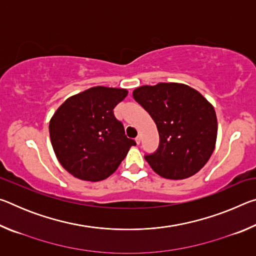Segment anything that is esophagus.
I'll return each instance as SVG.
<instances>
[{
	"label": "esophagus",
	"mask_w": 256,
	"mask_h": 256,
	"mask_svg": "<svg viewBox=\"0 0 256 256\" xmlns=\"http://www.w3.org/2000/svg\"><path fill=\"white\" fill-rule=\"evenodd\" d=\"M136 142L138 144H140V142H141V136H138L136 138Z\"/></svg>",
	"instance_id": "esophagus-1"
}]
</instances>
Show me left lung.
<instances>
[{"instance_id": "1", "label": "left lung", "mask_w": 256, "mask_h": 256, "mask_svg": "<svg viewBox=\"0 0 256 256\" xmlns=\"http://www.w3.org/2000/svg\"><path fill=\"white\" fill-rule=\"evenodd\" d=\"M154 120L159 146L144 158L158 175L184 180L204 166L214 150L216 116L211 104L188 86L158 84L133 92Z\"/></svg>"}]
</instances>
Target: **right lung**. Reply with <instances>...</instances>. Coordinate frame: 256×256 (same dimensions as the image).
Segmentation results:
<instances>
[{
	"label": "right lung",
	"instance_id": "add662e5",
	"mask_svg": "<svg viewBox=\"0 0 256 256\" xmlns=\"http://www.w3.org/2000/svg\"><path fill=\"white\" fill-rule=\"evenodd\" d=\"M125 89L94 86L66 99L50 122V136L60 164L76 178L98 182L114 172L136 141L125 136L114 108Z\"/></svg>",
	"mask_w": 256,
	"mask_h": 256
}]
</instances>
